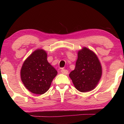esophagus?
<instances>
[{
  "label": "esophagus",
  "mask_w": 124,
  "mask_h": 124,
  "mask_svg": "<svg viewBox=\"0 0 124 124\" xmlns=\"http://www.w3.org/2000/svg\"><path fill=\"white\" fill-rule=\"evenodd\" d=\"M61 72L62 74H65V75H67L68 73V70H65V69H62L61 70Z\"/></svg>",
  "instance_id": "esophagus-1"
}]
</instances>
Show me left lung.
Instances as JSON below:
<instances>
[{
  "label": "left lung",
  "mask_w": 124,
  "mask_h": 124,
  "mask_svg": "<svg viewBox=\"0 0 124 124\" xmlns=\"http://www.w3.org/2000/svg\"><path fill=\"white\" fill-rule=\"evenodd\" d=\"M102 74V66L97 55L84 47L78 52L75 69L69 75L75 87L80 92H86L95 89Z\"/></svg>",
  "instance_id": "1"
}]
</instances>
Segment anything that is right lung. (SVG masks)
<instances>
[{
    "instance_id": "obj_1",
    "label": "right lung",
    "mask_w": 124,
    "mask_h": 124,
    "mask_svg": "<svg viewBox=\"0 0 124 124\" xmlns=\"http://www.w3.org/2000/svg\"><path fill=\"white\" fill-rule=\"evenodd\" d=\"M20 73L23 84L29 91L42 95L49 89L57 72L48 62L46 52L37 49L24 61Z\"/></svg>"
}]
</instances>
